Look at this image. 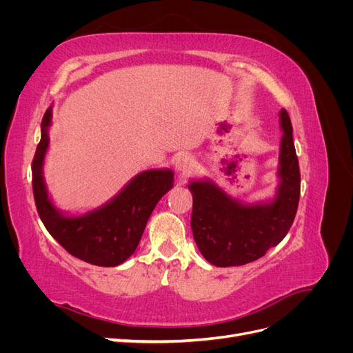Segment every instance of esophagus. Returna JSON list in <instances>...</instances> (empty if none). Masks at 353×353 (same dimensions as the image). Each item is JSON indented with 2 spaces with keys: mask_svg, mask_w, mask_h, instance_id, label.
<instances>
[{
  "mask_svg": "<svg viewBox=\"0 0 353 353\" xmlns=\"http://www.w3.org/2000/svg\"><path fill=\"white\" fill-rule=\"evenodd\" d=\"M193 165H194V160L191 159L188 154H181L175 162V168H176V170H179L181 174L190 172V170L193 169Z\"/></svg>",
  "mask_w": 353,
  "mask_h": 353,
  "instance_id": "1",
  "label": "esophagus"
}]
</instances>
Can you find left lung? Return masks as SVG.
I'll return each mask as SVG.
<instances>
[{
    "label": "left lung",
    "mask_w": 353,
    "mask_h": 353,
    "mask_svg": "<svg viewBox=\"0 0 353 353\" xmlns=\"http://www.w3.org/2000/svg\"><path fill=\"white\" fill-rule=\"evenodd\" d=\"M280 117L284 131L279 169L281 184L270 205H240L209 181H194L188 185L193 194V237L212 265L227 268L259 259L292 227L301 197V170L290 116L283 109Z\"/></svg>",
    "instance_id": "left-lung-1"
}]
</instances>
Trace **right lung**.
<instances>
[{"mask_svg":"<svg viewBox=\"0 0 353 353\" xmlns=\"http://www.w3.org/2000/svg\"><path fill=\"white\" fill-rule=\"evenodd\" d=\"M48 109L41 122V141L32 160V190L38 215L47 231L74 258L97 266H116L135 252L157 201L172 188V170H145L108 205L79 218L60 215L51 205L42 179L48 147Z\"/></svg>","mask_w":353,"mask_h":353,"instance_id":"add662e5","label":"right lung"}]
</instances>
